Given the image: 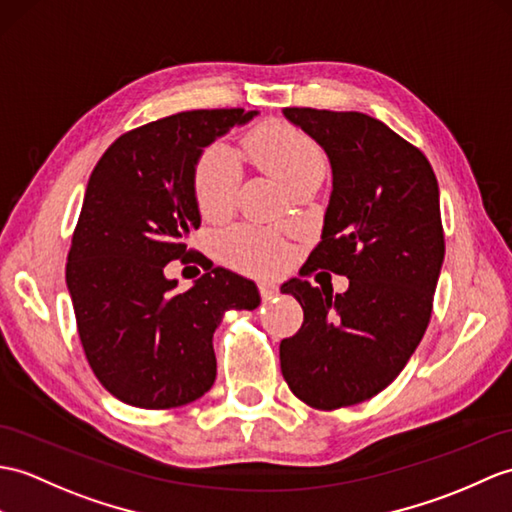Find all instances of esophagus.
Segmentation results:
<instances>
[{
  "label": "esophagus",
  "instance_id": "obj_1",
  "mask_svg": "<svg viewBox=\"0 0 512 512\" xmlns=\"http://www.w3.org/2000/svg\"><path fill=\"white\" fill-rule=\"evenodd\" d=\"M259 292H261V296H264L266 301H270V299H275V296L279 294V285L275 281H261L259 283Z\"/></svg>",
  "mask_w": 512,
  "mask_h": 512
}]
</instances>
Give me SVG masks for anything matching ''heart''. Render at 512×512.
Instances as JSON below:
<instances>
[{"label":"heart","mask_w":512,"mask_h":512,"mask_svg":"<svg viewBox=\"0 0 512 512\" xmlns=\"http://www.w3.org/2000/svg\"><path fill=\"white\" fill-rule=\"evenodd\" d=\"M253 157L290 187L301 176L323 170V154L310 137L290 126H264L248 141ZM242 165L227 144L209 146L196 168V200L202 213L220 216L233 205ZM220 255L231 266L248 272H268L283 264L285 244L277 235L253 227H235L220 237Z\"/></svg>","instance_id":"1"}]
</instances>
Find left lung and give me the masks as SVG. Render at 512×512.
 <instances>
[{
	"instance_id": "1",
	"label": "left lung",
	"mask_w": 512,
	"mask_h": 512,
	"mask_svg": "<svg viewBox=\"0 0 512 512\" xmlns=\"http://www.w3.org/2000/svg\"><path fill=\"white\" fill-rule=\"evenodd\" d=\"M283 117L331 165L323 233L303 275L325 268L349 288L281 285L303 307L301 329L279 344L281 373L307 406H355L403 371L430 323L445 257L438 183L423 152L371 115L283 109Z\"/></svg>"
}]
</instances>
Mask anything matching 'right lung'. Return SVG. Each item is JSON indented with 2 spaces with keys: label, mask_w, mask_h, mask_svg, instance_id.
I'll use <instances>...</instances> for the list:
<instances>
[{
  "label": "right lung",
  "mask_w": 512,
  "mask_h": 512,
  "mask_svg": "<svg viewBox=\"0 0 512 512\" xmlns=\"http://www.w3.org/2000/svg\"><path fill=\"white\" fill-rule=\"evenodd\" d=\"M257 111L163 117L115 139L95 165L67 257L82 349L100 384L135 408L185 406L216 382L213 334L255 310V281L213 268L181 292L165 266L200 227L196 168L207 146Z\"/></svg>",
  "instance_id": "right-lung-1"
}]
</instances>
